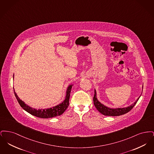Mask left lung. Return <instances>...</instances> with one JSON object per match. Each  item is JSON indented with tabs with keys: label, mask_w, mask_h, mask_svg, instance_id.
<instances>
[{
	"label": "left lung",
	"mask_w": 154,
	"mask_h": 154,
	"mask_svg": "<svg viewBox=\"0 0 154 154\" xmlns=\"http://www.w3.org/2000/svg\"><path fill=\"white\" fill-rule=\"evenodd\" d=\"M141 96V95H140ZM139 97L136 100V101L134 103H133L132 105L124 108H116V109H111L108 107H106L104 104L100 102L96 97V91L95 89V94L94 96V103L97 110H98L101 114H102L104 116H119L125 114L129 111H130L133 108V107L135 106L136 103L137 102L138 100L139 99Z\"/></svg>",
	"instance_id": "8db88e82"
}]
</instances>
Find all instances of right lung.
<instances>
[{"mask_svg":"<svg viewBox=\"0 0 154 154\" xmlns=\"http://www.w3.org/2000/svg\"><path fill=\"white\" fill-rule=\"evenodd\" d=\"M73 85H70L68 86L66 91V97L63 102L59 104L58 105L52 107L49 109H36L33 107H31L25 104V103L21 100L17 94L14 92V95L16 97V99L19 103L21 107L24 110L29 112L31 115H33L37 117L42 118H50L55 117L62 115L65 111L67 109L69 104V99L70 95V92L72 88Z\"/></svg>","mask_w":154,"mask_h":154,"instance_id":"add662e5","label":"right lung"}]
</instances>
